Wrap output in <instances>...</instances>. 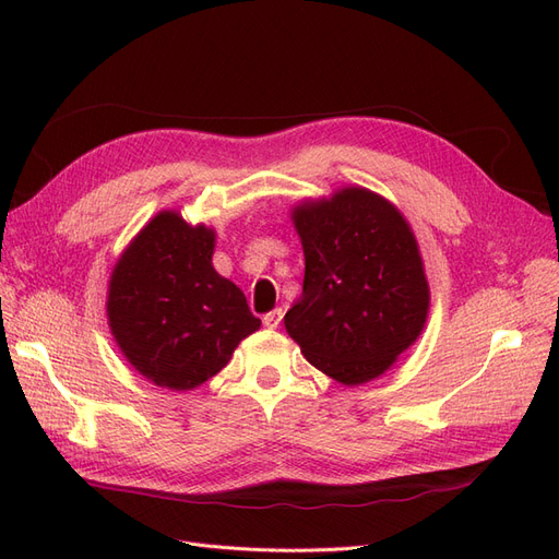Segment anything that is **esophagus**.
<instances>
[{
	"instance_id": "esophagus-1",
	"label": "esophagus",
	"mask_w": 559,
	"mask_h": 559,
	"mask_svg": "<svg viewBox=\"0 0 559 559\" xmlns=\"http://www.w3.org/2000/svg\"><path fill=\"white\" fill-rule=\"evenodd\" d=\"M280 324H282V310H273V312H267V314H263V326L265 329H280Z\"/></svg>"
}]
</instances>
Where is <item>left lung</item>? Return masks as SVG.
<instances>
[{
  "label": "left lung",
  "mask_w": 559,
  "mask_h": 559,
  "mask_svg": "<svg viewBox=\"0 0 559 559\" xmlns=\"http://www.w3.org/2000/svg\"><path fill=\"white\" fill-rule=\"evenodd\" d=\"M292 222L306 277L284 314L286 333L335 382L380 378L415 345L429 317L431 292L411 224L364 186L300 200Z\"/></svg>",
  "instance_id": "obj_1"
}]
</instances>
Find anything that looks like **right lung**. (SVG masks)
Instances as JSON below:
<instances>
[{
	"label": "right lung",
	"instance_id": "1",
	"mask_svg": "<svg viewBox=\"0 0 559 559\" xmlns=\"http://www.w3.org/2000/svg\"><path fill=\"white\" fill-rule=\"evenodd\" d=\"M214 228L163 210L111 270L109 331L126 361L156 386L189 392L207 382L261 326L240 286L214 270Z\"/></svg>",
	"mask_w": 559,
	"mask_h": 559
}]
</instances>
